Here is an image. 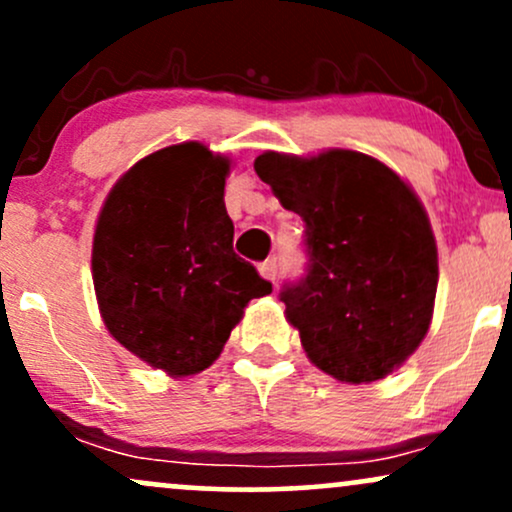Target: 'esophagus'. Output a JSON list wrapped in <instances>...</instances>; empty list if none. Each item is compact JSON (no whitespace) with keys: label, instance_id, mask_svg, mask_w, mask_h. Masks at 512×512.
<instances>
[{"label":"esophagus","instance_id":"34e87169","mask_svg":"<svg viewBox=\"0 0 512 512\" xmlns=\"http://www.w3.org/2000/svg\"><path fill=\"white\" fill-rule=\"evenodd\" d=\"M260 274L269 281L276 279V274H279V264H276V257H269V260H264L260 264Z\"/></svg>","mask_w":512,"mask_h":512}]
</instances>
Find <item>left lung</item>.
Instances as JSON below:
<instances>
[{
	"label": "left lung",
	"mask_w": 512,
	"mask_h": 512,
	"mask_svg": "<svg viewBox=\"0 0 512 512\" xmlns=\"http://www.w3.org/2000/svg\"><path fill=\"white\" fill-rule=\"evenodd\" d=\"M281 207L305 223L308 267L279 298L310 361L342 383L383 380L426 337L438 250L424 204L366 154L255 158Z\"/></svg>",
	"instance_id": "left-lung-1"
}]
</instances>
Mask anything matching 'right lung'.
<instances>
[{
  "mask_svg": "<svg viewBox=\"0 0 512 512\" xmlns=\"http://www.w3.org/2000/svg\"><path fill=\"white\" fill-rule=\"evenodd\" d=\"M231 161L166 146L115 182L93 236V286L108 332L173 378L219 358L252 298L272 284L233 252L223 204Z\"/></svg>",
  "mask_w": 512,
  "mask_h": 512,
  "instance_id": "right-lung-1",
  "label": "right lung"
}]
</instances>
